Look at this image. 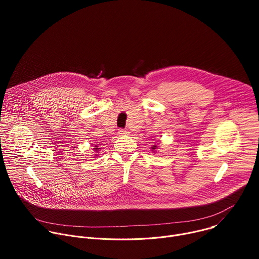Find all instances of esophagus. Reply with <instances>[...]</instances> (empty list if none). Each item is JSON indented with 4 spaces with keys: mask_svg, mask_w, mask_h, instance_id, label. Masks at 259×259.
<instances>
[{
    "mask_svg": "<svg viewBox=\"0 0 259 259\" xmlns=\"http://www.w3.org/2000/svg\"><path fill=\"white\" fill-rule=\"evenodd\" d=\"M127 129H119V134H127Z\"/></svg>",
    "mask_w": 259,
    "mask_h": 259,
    "instance_id": "1",
    "label": "esophagus"
}]
</instances>
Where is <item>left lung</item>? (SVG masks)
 I'll list each match as a JSON object with an SVG mask.
<instances>
[{"mask_svg":"<svg viewBox=\"0 0 259 259\" xmlns=\"http://www.w3.org/2000/svg\"><path fill=\"white\" fill-rule=\"evenodd\" d=\"M155 147H156V146H153V150H155Z\"/></svg>","mask_w":259,"mask_h":259,"instance_id":"8db88e82","label":"left lung"}]
</instances>
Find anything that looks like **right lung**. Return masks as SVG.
Instances as JSON below:
<instances>
[{
	"instance_id": "add662e5",
	"label": "right lung",
	"mask_w": 259,
	"mask_h": 259,
	"mask_svg": "<svg viewBox=\"0 0 259 259\" xmlns=\"http://www.w3.org/2000/svg\"><path fill=\"white\" fill-rule=\"evenodd\" d=\"M95 151H97V147H95Z\"/></svg>"
}]
</instances>
